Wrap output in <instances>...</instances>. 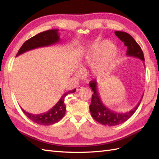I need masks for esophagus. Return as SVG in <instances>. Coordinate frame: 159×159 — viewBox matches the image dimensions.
Segmentation results:
<instances>
[{"mask_svg":"<svg viewBox=\"0 0 159 159\" xmlns=\"http://www.w3.org/2000/svg\"><path fill=\"white\" fill-rule=\"evenodd\" d=\"M84 89V87H81V86H79V87H77V88H76V92H80V91H81L82 89Z\"/></svg>","mask_w":159,"mask_h":159,"instance_id":"obj_1","label":"esophagus"}]
</instances>
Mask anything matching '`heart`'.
Instances as JSON below:
<instances>
[{"label": "heart", "instance_id": "obj_1", "mask_svg": "<svg viewBox=\"0 0 159 159\" xmlns=\"http://www.w3.org/2000/svg\"><path fill=\"white\" fill-rule=\"evenodd\" d=\"M119 57L120 49L116 44L107 39L99 40L84 54L80 67L83 70L92 67L93 76L103 77L116 67ZM76 72L80 74L82 70L78 69Z\"/></svg>", "mask_w": 159, "mask_h": 159}]
</instances>
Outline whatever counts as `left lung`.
Wrapping results in <instances>:
<instances>
[{"label": "left lung", "mask_w": 159, "mask_h": 159, "mask_svg": "<svg viewBox=\"0 0 159 159\" xmlns=\"http://www.w3.org/2000/svg\"><path fill=\"white\" fill-rule=\"evenodd\" d=\"M115 34L121 42H124V46L127 47L126 55L134 57L142 60L144 63L143 52L139 45L130 35L126 32L116 31ZM89 86L92 89L93 93L92 97V102L89 106V110L92 117L98 122L108 126H117L124 123L133 116L139 106L141 99L136 107L130 111L126 113H117L110 110L101 101L100 94L98 91V84L96 80H92L89 83Z\"/></svg>", "instance_id": "1"}]
</instances>
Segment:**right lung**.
<instances>
[{"instance_id": "add662e5", "label": "right lung", "mask_w": 159, "mask_h": 159, "mask_svg": "<svg viewBox=\"0 0 159 159\" xmlns=\"http://www.w3.org/2000/svg\"><path fill=\"white\" fill-rule=\"evenodd\" d=\"M58 31V29L48 30V31L39 33L33 38L26 40L18 50L16 57L26 51H29V50L39 48V47L48 46L54 44V43H58L60 41ZM75 92L76 89H74L72 91L66 92L61 98L58 102L47 112L35 115L26 112L22 109V110L26 117H29L33 121H34L35 123L43 125V126H48V125L55 124L61 120L63 116H65L66 109V104L64 103V99H65L66 96L67 94L74 93Z\"/></svg>"}]
</instances>
